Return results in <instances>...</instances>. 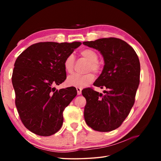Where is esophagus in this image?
<instances>
[{
	"mask_svg": "<svg viewBox=\"0 0 161 161\" xmlns=\"http://www.w3.org/2000/svg\"><path fill=\"white\" fill-rule=\"evenodd\" d=\"M76 91H77V94L80 95L82 92V88H80V87H76Z\"/></svg>",
	"mask_w": 161,
	"mask_h": 161,
	"instance_id": "1",
	"label": "esophagus"
}]
</instances>
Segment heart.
<instances>
[{
    "mask_svg": "<svg viewBox=\"0 0 161 161\" xmlns=\"http://www.w3.org/2000/svg\"><path fill=\"white\" fill-rule=\"evenodd\" d=\"M80 55L89 61L86 66V71H93L98 73L101 69L100 64L98 62V54L97 52L91 49L86 48L80 51ZM75 63V56L70 53L68 55L64 60V68L68 73H72L74 70ZM95 78L92 72H88L86 74H74L69 76L66 79V83L69 86L76 87H84L93 80Z\"/></svg>",
    "mask_w": 161,
    "mask_h": 161,
    "instance_id": "obj_1",
    "label": "heart"
}]
</instances>
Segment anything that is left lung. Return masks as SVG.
Returning <instances> with one entry per match:
<instances>
[{
    "label": "left lung",
    "instance_id": "obj_1",
    "mask_svg": "<svg viewBox=\"0 0 161 161\" xmlns=\"http://www.w3.org/2000/svg\"><path fill=\"white\" fill-rule=\"evenodd\" d=\"M83 44L103 56V70L93 85L106 89L104 95L92 88L82 91L86 101L85 119L95 131H112L121 125L134 104L140 83L139 58L133 47L119 38H101Z\"/></svg>",
    "mask_w": 161,
    "mask_h": 161
}]
</instances>
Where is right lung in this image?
I'll list each match as a JSON object with an SVG mask.
<instances>
[{
	"label": "right lung",
	"mask_w": 161,
	"mask_h": 161,
	"mask_svg": "<svg viewBox=\"0 0 161 161\" xmlns=\"http://www.w3.org/2000/svg\"><path fill=\"white\" fill-rule=\"evenodd\" d=\"M81 42H39L28 47L14 62L12 83L15 105L25 127L39 136L56 133L63 111L77 95L75 87L56 90L66 79V57Z\"/></svg>",
	"instance_id": "obj_1"
}]
</instances>
